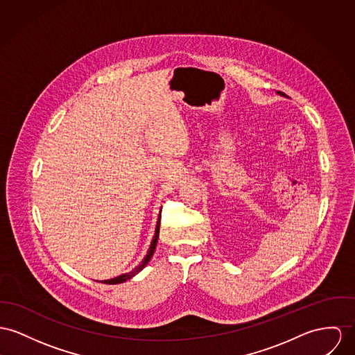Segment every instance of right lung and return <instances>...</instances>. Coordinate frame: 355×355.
Returning a JSON list of instances; mask_svg holds the SVG:
<instances>
[{"mask_svg": "<svg viewBox=\"0 0 355 355\" xmlns=\"http://www.w3.org/2000/svg\"><path fill=\"white\" fill-rule=\"evenodd\" d=\"M158 236H159V221H158V224H157V230H155V235H154V239H153V242H151V245H150V250H148V252H147V255L144 257V259L141 261V263L135 268L132 272H130V273L123 274V275H119V277H116V278H112V279H108V281H104V284H121V282H124V281H127V279H130V278H132L135 274L139 273L148 262H150V259H151V257L154 255V251H155V247H157V242H158Z\"/></svg>", "mask_w": 355, "mask_h": 355, "instance_id": "obj_1", "label": "right lung"}]
</instances>
